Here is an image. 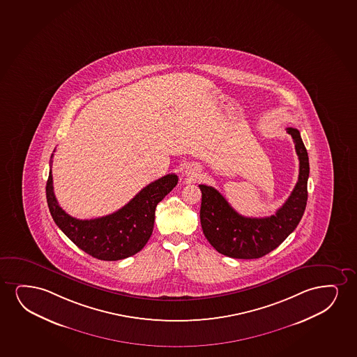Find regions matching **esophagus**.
<instances>
[{"instance_id":"obj_1","label":"esophagus","mask_w":357,"mask_h":357,"mask_svg":"<svg viewBox=\"0 0 357 357\" xmlns=\"http://www.w3.org/2000/svg\"><path fill=\"white\" fill-rule=\"evenodd\" d=\"M185 173L188 176H191L192 179H196L201 174V168L197 166H189L186 168Z\"/></svg>"}]
</instances>
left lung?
<instances>
[{
	"label": "left lung",
	"instance_id": "8db88e82",
	"mask_svg": "<svg viewBox=\"0 0 357 357\" xmlns=\"http://www.w3.org/2000/svg\"><path fill=\"white\" fill-rule=\"evenodd\" d=\"M299 158V176L292 194L276 213L265 218H247L237 213L227 199L212 186L199 185L202 191L199 209L204 236L214 248L236 259H257L270 253L292 234L301 222L307 201L309 156L301 133L288 127Z\"/></svg>",
	"mask_w": 357,
	"mask_h": 357
}]
</instances>
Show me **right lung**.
I'll return each instance as SVG.
<instances>
[{
    "label": "right lung",
    "instance_id": "add662e5",
    "mask_svg": "<svg viewBox=\"0 0 357 357\" xmlns=\"http://www.w3.org/2000/svg\"><path fill=\"white\" fill-rule=\"evenodd\" d=\"M176 183V174H167L145 186L115 213L81 220L58 204L51 169L46 185L47 204L53 220L75 245L97 259L114 261L143 250L153 234L156 206Z\"/></svg>",
    "mask_w": 357,
    "mask_h": 357
}]
</instances>
